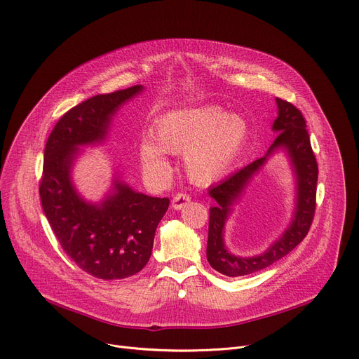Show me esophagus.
Returning <instances> with one entry per match:
<instances>
[{
  "label": "esophagus",
  "instance_id": "obj_1",
  "mask_svg": "<svg viewBox=\"0 0 359 359\" xmlns=\"http://www.w3.org/2000/svg\"><path fill=\"white\" fill-rule=\"evenodd\" d=\"M191 201V196L185 194V192H180L174 198H172V208L175 210H181L184 208L188 203Z\"/></svg>",
  "mask_w": 359,
  "mask_h": 359
}]
</instances>
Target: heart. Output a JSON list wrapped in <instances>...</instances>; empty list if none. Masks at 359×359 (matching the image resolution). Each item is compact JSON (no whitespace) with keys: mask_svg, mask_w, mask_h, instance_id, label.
<instances>
[{"mask_svg":"<svg viewBox=\"0 0 359 359\" xmlns=\"http://www.w3.org/2000/svg\"><path fill=\"white\" fill-rule=\"evenodd\" d=\"M152 140L140 144L144 171L154 180L167 178L171 165L167 154L185 152V171L197 184L222 178L240 155L249 126L238 115H227L214 104L185 106L161 115L151 129Z\"/></svg>","mask_w":359,"mask_h":359,"instance_id":"b5f03b06","label":"heart"}]
</instances>
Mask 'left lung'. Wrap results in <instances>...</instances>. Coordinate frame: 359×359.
Segmentation results:
<instances>
[{
    "mask_svg": "<svg viewBox=\"0 0 359 359\" xmlns=\"http://www.w3.org/2000/svg\"><path fill=\"white\" fill-rule=\"evenodd\" d=\"M276 102H278L279 107V116L273 123V130L279 133L269 148L266 156L245 165L244 168L231 177L210 187L208 191V194L217 201V205L210 208L207 259L212 269L230 276V278L263 270L285 257L306 237L315 217L318 162L312 151L306 121L300 110L290 102L279 97L276 99ZM279 147H285L288 151L298 181L297 211L292 224L266 254L247 259L233 257L226 252L222 238V230L229 213V207L251 177L262 166L266 156Z\"/></svg>",
    "mask_w": 359,
    "mask_h": 359,
    "instance_id": "1",
    "label": "left lung"
}]
</instances>
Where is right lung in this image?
I'll return each mask as SVG.
<instances>
[{
    "label": "right lung",
    "mask_w": 359,
    "mask_h": 359,
    "mask_svg": "<svg viewBox=\"0 0 359 359\" xmlns=\"http://www.w3.org/2000/svg\"><path fill=\"white\" fill-rule=\"evenodd\" d=\"M141 90L136 85L72 107L53 128L44 149L40 198L50 227L65 253L103 280L126 279L147 266L170 198L148 197L116 180L102 204H88L72 185L70 168L77 147L103 141L112 115Z\"/></svg>",
    "instance_id": "obj_1"
}]
</instances>
